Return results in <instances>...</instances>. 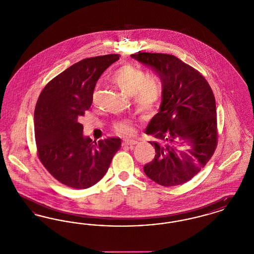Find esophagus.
I'll use <instances>...</instances> for the list:
<instances>
[{"label": "esophagus", "instance_id": "1", "mask_svg": "<svg viewBox=\"0 0 254 254\" xmlns=\"http://www.w3.org/2000/svg\"><path fill=\"white\" fill-rule=\"evenodd\" d=\"M138 142L136 141V140H133V139H126V140H124V143H123V145H136Z\"/></svg>", "mask_w": 254, "mask_h": 254}]
</instances>
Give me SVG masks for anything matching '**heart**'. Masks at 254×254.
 <instances>
[{"mask_svg":"<svg viewBox=\"0 0 254 254\" xmlns=\"http://www.w3.org/2000/svg\"><path fill=\"white\" fill-rule=\"evenodd\" d=\"M109 80L123 93L132 96L135 106L143 111L154 109L163 95L161 79L156 75H147L143 68L132 64H124L114 69ZM114 127L122 134L132 132V125L129 122H118Z\"/></svg>","mask_w":254,"mask_h":254,"instance_id":"obj_1","label":"heart"}]
</instances>
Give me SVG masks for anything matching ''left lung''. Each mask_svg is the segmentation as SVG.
<instances>
[{"mask_svg": "<svg viewBox=\"0 0 254 254\" xmlns=\"http://www.w3.org/2000/svg\"><path fill=\"white\" fill-rule=\"evenodd\" d=\"M131 58L151 67L163 83L159 112L145 133L156 138L145 175L164 187L190 181L213 155L217 145L216 103L204 76L177 57L138 52Z\"/></svg>", "mask_w": 254, "mask_h": 254, "instance_id": "left-lung-1", "label": "left lung"}]
</instances>
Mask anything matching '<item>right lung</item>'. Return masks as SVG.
Here are the masks:
<instances>
[{"label":"right lung","instance_id":"right-lung-1","mask_svg":"<svg viewBox=\"0 0 254 254\" xmlns=\"http://www.w3.org/2000/svg\"><path fill=\"white\" fill-rule=\"evenodd\" d=\"M118 54L80 61L45 86L37 101L34 127L41 163L58 181L83 190L95 185L107 173L120 138L92 141L79 123L93 101L97 81Z\"/></svg>","mask_w":254,"mask_h":254}]
</instances>
